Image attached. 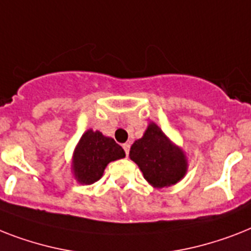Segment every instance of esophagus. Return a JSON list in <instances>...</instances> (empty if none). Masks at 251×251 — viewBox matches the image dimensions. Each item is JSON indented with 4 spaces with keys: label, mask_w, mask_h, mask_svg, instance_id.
<instances>
[{
    "label": "esophagus",
    "mask_w": 251,
    "mask_h": 251,
    "mask_svg": "<svg viewBox=\"0 0 251 251\" xmlns=\"http://www.w3.org/2000/svg\"><path fill=\"white\" fill-rule=\"evenodd\" d=\"M122 148H124V151H125L126 156H129V152H130V144H129V143L122 144Z\"/></svg>",
    "instance_id": "34e87169"
}]
</instances>
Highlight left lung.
I'll return each instance as SVG.
<instances>
[{"mask_svg": "<svg viewBox=\"0 0 251 251\" xmlns=\"http://www.w3.org/2000/svg\"><path fill=\"white\" fill-rule=\"evenodd\" d=\"M129 156L154 188L178 183L188 166L182 148L175 146L154 122H151L144 135L134 142Z\"/></svg>", "mask_w": 251, "mask_h": 251, "instance_id": "1", "label": "left lung"}]
</instances>
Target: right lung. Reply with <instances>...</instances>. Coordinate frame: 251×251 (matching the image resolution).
Segmentation results:
<instances>
[{
	"mask_svg": "<svg viewBox=\"0 0 251 251\" xmlns=\"http://www.w3.org/2000/svg\"><path fill=\"white\" fill-rule=\"evenodd\" d=\"M125 157V151L100 131H85L75 148L72 172L81 184H93L103 176L109 162Z\"/></svg>",
	"mask_w": 251,
	"mask_h": 251,
	"instance_id": "obj_1",
	"label": "right lung"
}]
</instances>
